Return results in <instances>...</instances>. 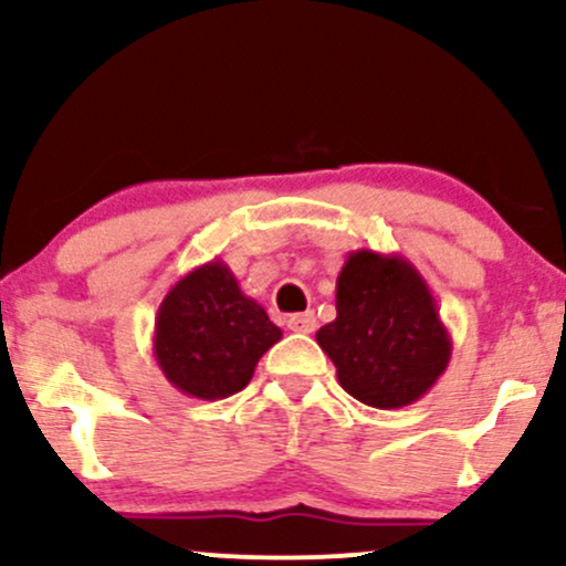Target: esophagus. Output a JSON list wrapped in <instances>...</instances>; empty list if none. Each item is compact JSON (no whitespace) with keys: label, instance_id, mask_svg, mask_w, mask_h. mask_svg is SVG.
<instances>
[{"label":"esophagus","instance_id":"34e87169","mask_svg":"<svg viewBox=\"0 0 566 566\" xmlns=\"http://www.w3.org/2000/svg\"><path fill=\"white\" fill-rule=\"evenodd\" d=\"M287 327L292 329V333H314L316 329V316L314 311H303V314H292L287 319Z\"/></svg>","mask_w":566,"mask_h":566}]
</instances>
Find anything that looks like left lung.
<instances>
[{
    "label": "left lung",
    "mask_w": 566,
    "mask_h": 566,
    "mask_svg": "<svg viewBox=\"0 0 566 566\" xmlns=\"http://www.w3.org/2000/svg\"><path fill=\"white\" fill-rule=\"evenodd\" d=\"M335 322L316 333L337 382L378 409L423 399L444 375L452 337L426 279L407 258L348 252L335 287Z\"/></svg>",
    "instance_id": "1"
}]
</instances>
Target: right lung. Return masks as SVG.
I'll use <instances>...</instances> for the list:
<instances>
[{"mask_svg":"<svg viewBox=\"0 0 566 566\" xmlns=\"http://www.w3.org/2000/svg\"><path fill=\"white\" fill-rule=\"evenodd\" d=\"M282 340L265 308L220 258L172 284L154 322V359L180 394L218 401L242 391L261 356Z\"/></svg>","mask_w":566,"mask_h":566,"instance_id":"obj_1","label":"right lung"}]
</instances>
